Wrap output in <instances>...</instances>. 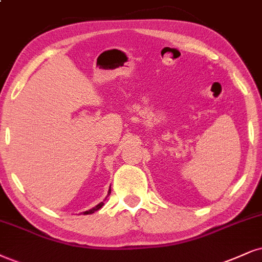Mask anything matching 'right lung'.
I'll use <instances>...</instances> for the list:
<instances>
[{
  "label": "right lung",
  "mask_w": 262,
  "mask_h": 262,
  "mask_svg": "<svg viewBox=\"0 0 262 262\" xmlns=\"http://www.w3.org/2000/svg\"><path fill=\"white\" fill-rule=\"evenodd\" d=\"M111 192H112V190H111V188H109V190H108V195H109V194H111ZM108 195H106V196H108ZM105 199H106V198H105ZM105 199H104V200H103V202H101V203H99V204H98V205H96V206H95V208H92V209L87 210V211H83V212H82V214H83V215H90V214H93V212H95V211H97V210H99V209H101V208H102V206H103V205H104V202H105Z\"/></svg>",
  "instance_id": "obj_1"
}]
</instances>
